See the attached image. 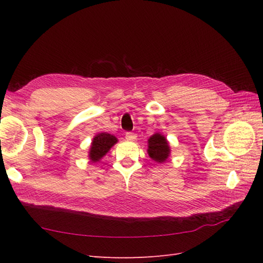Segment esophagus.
<instances>
[{"mask_svg":"<svg viewBox=\"0 0 263 263\" xmlns=\"http://www.w3.org/2000/svg\"><path fill=\"white\" fill-rule=\"evenodd\" d=\"M125 139L128 141H135L137 139V135H136V133H133V132H126L125 133Z\"/></svg>","mask_w":263,"mask_h":263,"instance_id":"obj_1","label":"esophagus"}]
</instances>
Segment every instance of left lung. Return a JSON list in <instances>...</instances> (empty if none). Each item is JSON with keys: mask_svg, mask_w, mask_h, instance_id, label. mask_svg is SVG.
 Wrapping results in <instances>:
<instances>
[{"mask_svg": "<svg viewBox=\"0 0 263 263\" xmlns=\"http://www.w3.org/2000/svg\"><path fill=\"white\" fill-rule=\"evenodd\" d=\"M148 141V154L150 157L154 160L158 161V163H163V161H165L170 155V147L168 142L166 141V138L157 133V135L150 137Z\"/></svg>", "mask_w": 263, "mask_h": 263, "instance_id": "1", "label": "left lung"}]
</instances>
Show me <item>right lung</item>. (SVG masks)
Listing matches in <instances>:
<instances>
[{"mask_svg": "<svg viewBox=\"0 0 263 263\" xmlns=\"http://www.w3.org/2000/svg\"><path fill=\"white\" fill-rule=\"evenodd\" d=\"M116 142L117 139L114 136L108 135V133H99L98 136L93 138L90 153H89V157H90L91 161H95V163L98 161Z\"/></svg>", "mask_w": 263, "mask_h": 263, "instance_id": "1", "label": "right lung"}]
</instances>
